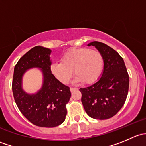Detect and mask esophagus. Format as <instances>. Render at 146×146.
I'll list each match as a JSON object with an SVG mask.
<instances>
[{"label": "esophagus", "instance_id": "1", "mask_svg": "<svg viewBox=\"0 0 146 146\" xmlns=\"http://www.w3.org/2000/svg\"><path fill=\"white\" fill-rule=\"evenodd\" d=\"M77 90V88H70V90L71 92H73L74 90Z\"/></svg>", "mask_w": 146, "mask_h": 146}]
</instances>
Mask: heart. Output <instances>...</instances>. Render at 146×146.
I'll return each mask as SVG.
<instances>
[{
    "instance_id": "b5f03b06",
    "label": "heart",
    "mask_w": 146,
    "mask_h": 146,
    "mask_svg": "<svg viewBox=\"0 0 146 146\" xmlns=\"http://www.w3.org/2000/svg\"><path fill=\"white\" fill-rule=\"evenodd\" d=\"M102 68L103 58L99 51L89 48H76L66 51L61 62L51 64V71L60 82L66 84L70 80L73 70L76 76L74 82L90 84L99 78Z\"/></svg>"
}]
</instances>
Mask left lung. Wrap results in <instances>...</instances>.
Instances as JSON below:
<instances>
[{
    "label": "left lung",
    "instance_id": "8db88e82",
    "mask_svg": "<svg viewBox=\"0 0 146 146\" xmlns=\"http://www.w3.org/2000/svg\"><path fill=\"white\" fill-rule=\"evenodd\" d=\"M88 46H95L102 54L104 67L98 81L80 89L82 105L91 118L110 119L117 114L126 101L129 86L127 70L122 57L110 46L99 42Z\"/></svg>",
    "mask_w": 146,
    "mask_h": 146
}]
</instances>
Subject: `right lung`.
<instances>
[{
  "mask_svg": "<svg viewBox=\"0 0 146 146\" xmlns=\"http://www.w3.org/2000/svg\"><path fill=\"white\" fill-rule=\"evenodd\" d=\"M51 50L41 46L31 48L20 58L14 68L13 92L19 110L26 119L36 126L51 128L59 126L66 119V104L71 93L69 87L51 73ZM42 73V88L35 94H27L22 88L24 73L32 68Z\"/></svg>",
  "mask_w": 146,
  "mask_h": 146,
  "instance_id": "obj_1",
  "label": "right lung"
}]
</instances>
